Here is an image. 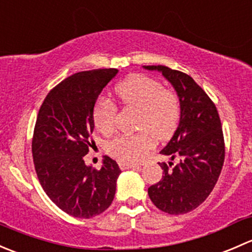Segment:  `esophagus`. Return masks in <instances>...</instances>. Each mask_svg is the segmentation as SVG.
Returning a JSON list of instances; mask_svg holds the SVG:
<instances>
[{"mask_svg":"<svg viewBox=\"0 0 252 252\" xmlns=\"http://www.w3.org/2000/svg\"><path fill=\"white\" fill-rule=\"evenodd\" d=\"M119 167H121V169H123V171H126V169H130V168H139V166H136V164L126 163V162H123V161H119Z\"/></svg>","mask_w":252,"mask_h":252,"instance_id":"34e87169","label":"esophagus"}]
</instances>
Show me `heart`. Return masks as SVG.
<instances>
[{
    "mask_svg": "<svg viewBox=\"0 0 252 252\" xmlns=\"http://www.w3.org/2000/svg\"><path fill=\"white\" fill-rule=\"evenodd\" d=\"M116 93L124 107L139 111L138 134H122L107 144V152L119 161L136 163L154 149L157 140H167L177 129L180 119V101L177 94L164 89L158 80L134 74L122 81ZM118 108L106 97H100L94 107L95 126L105 135L113 133Z\"/></svg>",
    "mask_w": 252,
    "mask_h": 252,
    "instance_id": "heart-1",
    "label": "heart"
}]
</instances>
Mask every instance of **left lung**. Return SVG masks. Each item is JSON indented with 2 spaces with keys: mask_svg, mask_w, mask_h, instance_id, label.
<instances>
[{
  "mask_svg": "<svg viewBox=\"0 0 252 252\" xmlns=\"http://www.w3.org/2000/svg\"><path fill=\"white\" fill-rule=\"evenodd\" d=\"M158 70L173 85L180 101V121L173 138L161 151L172 161L159 163L162 179L147 190L157 208L169 215L195 210L215 188L224 163L225 146L216 105L190 75L166 65H145Z\"/></svg>",
  "mask_w": 252,
  "mask_h": 252,
  "instance_id": "1",
  "label": "left lung"
}]
</instances>
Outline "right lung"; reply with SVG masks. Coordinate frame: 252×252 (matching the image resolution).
I'll use <instances>...</instances> for the list:
<instances>
[{
  "label": "right lung",
  "instance_id": "obj_1",
  "mask_svg": "<svg viewBox=\"0 0 252 252\" xmlns=\"http://www.w3.org/2000/svg\"><path fill=\"white\" fill-rule=\"evenodd\" d=\"M117 73L106 68L70 75L47 94L37 114L32 141L35 171L51 201L73 217L101 215L116 194L117 162L106 156L102 168L94 169L84 156L95 142L94 106Z\"/></svg>",
  "mask_w": 252,
  "mask_h": 252
}]
</instances>
